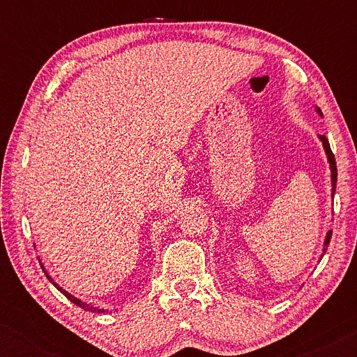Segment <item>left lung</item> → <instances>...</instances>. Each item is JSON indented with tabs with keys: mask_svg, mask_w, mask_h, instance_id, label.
<instances>
[{
	"mask_svg": "<svg viewBox=\"0 0 357 357\" xmlns=\"http://www.w3.org/2000/svg\"><path fill=\"white\" fill-rule=\"evenodd\" d=\"M317 112L321 114L322 116V112H321V109H317ZM321 141H322V144H324V149H326V153H327V159H329V162H331V173H333V195L335 192V181H337V167H335V158H334V154H333V151H331V146H329V141H327V137L326 136H321ZM331 236H333V231H329L327 233V236H326V247H329V243H331Z\"/></svg>",
	"mask_w": 357,
	"mask_h": 357,
	"instance_id": "8db88e82",
	"label": "left lung"
}]
</instances>
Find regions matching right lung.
<instances>
[{
  "label": "right lung",
  "instance_id": "right-lung-1",
  "mask_svg": "<svg viewBox=\"0 0 357 357\" xmlns=\"http://www.w3.org/2000/svg\"><path fill=\"white\" fill-rule=\"evenodd\" d=\"M43 272H45V270H43ZM45 273H47V272H45ZM47 277H48V275H47ZM48 278H50V277H48ZM50 282H53L52 278H50ZM55 285H56V284H55ZM56 289H59L60 292H63V296L67 297L68 301H72L73 304H77L79 307H82V309H85V310H92V312H93V310H97V312H104V309H97V307H90L89 304H85V302H82V301H79V298H77V297H73V296H70V294H68V292H65V290H61L60 287H56Z\"/></svg>",
  "mask_w": 357,
  "mask_h": 357
}]
</instances>
